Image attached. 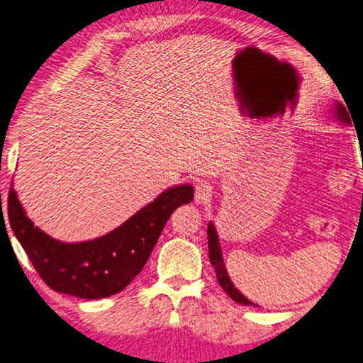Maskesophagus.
I'll use <instances>...</instances> for the list:
<instances>
[{
	"label": "esophagus",
	"instance_id": "esophagus-1",
	"mask_svg": "<svg viewBox=\"0 0 363 363\" xmlns=\"http://www.w3.org/2000/svg\"><path fill=\"white\" fill-rule=\"evenodd\" d=\"M196 193H194V199L197 203L202 202H208L211 197V184L205 180H201L196 183Z\"/></svg>",
	"mask_w": 363,
	"mask_h": 363
}]
</instances>
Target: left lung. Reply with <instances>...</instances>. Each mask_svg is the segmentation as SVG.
<instances>
[{"instance_id": "obj_1", "label": "left lung", "mask_w": 363, "mask_h": 363, "mask_svg": "<svg viewBox=\"0 0 363 363\" xmlns=\"http://www.w3.org/2000/svg\"><path fill=\"white\" fill-rule=\"evenodd\" d=\"M335 117H337L341 123H345V125H350L351 123V117L345 108V106H341L340 102L337 106H335ZM207 235H208V257H210V264L215 267V272H216V279L218 283H220L221 288L225 291V294L234 300L237 303H242V305H255L252 302H250L248 298H246L243 294L238 291L234 283L230 281V278L228 275V270H225V265L223 261V252L220 248V240H218V234L215 230V225L208 223L207 225Z\"/></svg>"}]
</instances>
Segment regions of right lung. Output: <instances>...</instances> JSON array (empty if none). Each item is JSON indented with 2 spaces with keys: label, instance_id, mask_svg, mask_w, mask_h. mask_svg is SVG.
Listing matches in <instances>:
<instances>
[{
  "label": "right lung",
  "instance_id": "obj_1",
  "mask_svg": "<svg viewBox=\"0 0 363 363\" xmlns=\"http://www.w3.org/2000/svg\"><path fill=\"white\" fill-rule=\"evenodd\" d=\"M194 197L191 184L169 188L108 234L80 243L58 242L34 225L11 186L8 215L17 240L50 289L80 298L123 291L147 264L172 211Z\"/></svg>",
  "mask_w": 363,
  "mask_h": 363
}]
</instances>
